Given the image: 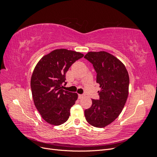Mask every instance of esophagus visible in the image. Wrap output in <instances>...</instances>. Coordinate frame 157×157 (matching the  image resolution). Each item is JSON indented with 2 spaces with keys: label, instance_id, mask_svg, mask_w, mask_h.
Segmentation results:
<instances>
[{
  "label": "esophagus",
  "instance_id": "34e87169",
  "mask_svg": "<svg viewBox=\"0 0 157 157\" xmlns=\"http://www.w3.org/2000/svg\"><path fill=\"white\" fill-rule=\"evenodd\" d=\"M78 98H79V99H82V98H84L85 95H84V94H78Z\"/></svg>",
  "mask_w": 157,
  "mask_h": 157
}]
</instances>
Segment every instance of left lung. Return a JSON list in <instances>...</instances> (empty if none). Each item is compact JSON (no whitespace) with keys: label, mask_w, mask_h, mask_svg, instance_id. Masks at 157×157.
I'll return each instance as SVG.
<instances>
[{"label":"left lung","mask_w":157,"mask_h":157,"mask_svg":"<svg viewBox=\"0 0 157 157\" xmlns=\"http://www.w3.org/2000/svg\"><path fill=\"white\" fill-rule=\"evenodd\" d=\"M97 73L99 99H92V105L84 111L90 124L104 128L120 115L128 96L129 76L124 65L106 52H90L85 55Z\"/></svg>","instance_id":"left-lung-1"}]
</instances>
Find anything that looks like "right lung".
I'll return each mask as SVG.
<instances>
[{
	"label": "right lung",
	"instance_id": "1",
	"mask_svg": "<svg viewBox=\"0 0 157 157\" xmlns=\"http://www.w3.org/2000/svg\"><path fill=\"white\" fill-rule=\"evenodd\" d=\"M84 55L80 52L58 49L42 57L33 71L31 88L35 105L42 118L58 126L68 120L70 109L78 98L77 93L61 89L65 74Z\"/></svg>",
	"mask_w": 157,
	"mask_h": 157
}]
</instances>
